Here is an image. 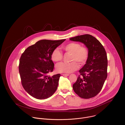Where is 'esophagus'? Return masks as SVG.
<instances>
[{"instance_id": "1", "label": "esophagus", "mask_w": 125, "mask_h": 125, "mask_svg": "<svg viewBox=\"0 0 125 125\" xmlns=\"http://www.w3.org/2000/svg\"><path fill=\"white\" fill-rule=\"evenodd\" d=\"M62 75H63V76H68V75H69V74H65V73H62Z\"/></svg>"}]
</instances>
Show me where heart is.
<instances>
[{
	"label": "heart",
	"mask_w": 125,
	"mask_h": 125,
	"mask_svg": "<svg viewBox=\"0 0 125 125\" xmlns=\"http://www.w3.org/2000/svg\"><path fill=\"white\" fill-rule=\"evenodd\" d=\"M62 49L65 53L70 54V63H60L56 66V70L60 73H71L76 71L79 64L84 65L89 57V51L87 48L81 46L79 43L71 42L62 47ZM51 58L53 62H58L63 59L62 53L58 49L53 50Z\"/></svg>",
	"instance_id": "b5f03b06"
}]
</instances>
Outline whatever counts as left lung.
<instances>
[{"label": "left lung", "instance_id": "1", "mask_svg": "<svg viewBox=\"0 0 125 125\" xmlns=\"http://www.w3.org/2000/svg\"><path fill=\"white\" fill-rule=\"evenodd\" d=\"M70 39L83 43L89 53L86 63L79 71L80 75L73 86V91L82 98L94 97L101 91L107 77L108 59L105 49L90 34L78 35Z\"/></svg>", "mask_w": 125, "mask_h": 125}]
</instances>
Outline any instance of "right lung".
Segmentation results:
<instances>
[{
  "label": "right lung",
  "mask_w": 125,
  "mask_h": 125,
  "mask_svg": "<svg viewBox=\"0 0 125 125\" xmlns=\"http://www.w3.org/2000/svg\"><path fill=\"white\" fill-rule=\"evenodd\" d=\"M65 40H41L27 48L22 54L19 64L21 84L34 98L47 99L56 91L61 75H48L54 69L51 55L53 50Z\"/></svg>",
  "instance_id": "1"
}]
</instances>
